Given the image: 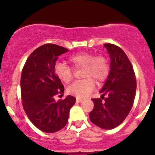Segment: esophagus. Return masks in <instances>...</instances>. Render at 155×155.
<instances>
[{
    "mask_svg": "<svg viewBox=\"0 0 155 155\" xmlns=\"http://www.w3.org/2000/svg\"><path fill=\"white\" fill-rule=\"evenodd\" d=\"M82 101H83V99H81V98H79V97L76 98V102L77 103H81L82 102Z\"/></svg>",
    "mask_w": 155,
    "mask_h": 155,
    "instance_id": "34e87169",
    "label": "esophagus"
}]
</instances>
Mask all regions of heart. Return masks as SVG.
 <instances>
[{
	"instance_id": "obj_1",
	"label": "heart",
	"mask_w": 155,
	"mask_h": 155,
	"mask_svg": "<svg viewBox=\"0 0 155 155\" xmlns=\"http://www.w3.org/2000/svg\"><path fill=\"white\" fill-rule=\"evenodd\" d=\"M69 62L74 69H82L83 80L77 81L68 87L69 94L77 97L84 98L94 88L97 83L104 82L109 76L110 65L109 60L104 54L91 52H78L69 58ZM54 73L64 83H69L73 79V70L71 67L63 62H57L54 65Z\"/></svg>"
}]
</instances>
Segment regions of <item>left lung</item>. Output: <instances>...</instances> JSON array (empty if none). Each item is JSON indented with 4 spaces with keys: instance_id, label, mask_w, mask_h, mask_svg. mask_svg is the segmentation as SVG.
Segmentation results:
<instances>
[{
    "instance_id": "obj_1",
    "label": "left lung",
    "mask_w": 155,
    "mask_h": 155,
    "mask_svg": "<svg viewBox=\"0 0 155 155\" xmlns=\"http://www.w3.org/2000/svg\"><path fill=\"white\" fill-rule=\"evenodd\" d=\"M104 46L110 56V72L100 91L103 94L101 99H92L94 107L89 118L95 125L110 130L120 125L131 110L135 99L137 80L132 64L124 51L111 43ZM105 95H107V98H104Z\"/></svg>"
}]
</instances>
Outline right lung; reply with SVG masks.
Segmentation results:
<instances>
[{
    "mask_svg": "<svg viewBox=\"0 0 155 155\" xmlns=\"http://www.w3.org/2000/svg\"><path fill=\"white\" fill-rule=\"evenodd\" d=\"M68 51L64 47L46 43L36 48L23 67L20 82L23 109L34 125L43 132L54 133L65 127L70 108L76 103L70 95L58 101L54 99L64 91L54 65L58 56Z\"/></svg>",
    "mask_w": 155,
    "mask_h": 155,
    "instance_id": "1",
    "label": "right lung"
}]
</instances>
